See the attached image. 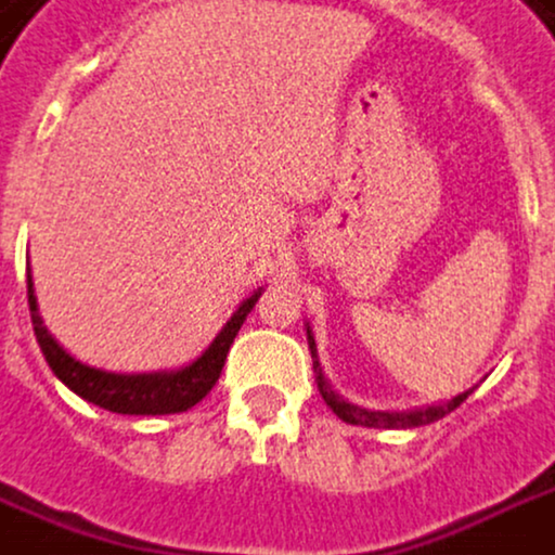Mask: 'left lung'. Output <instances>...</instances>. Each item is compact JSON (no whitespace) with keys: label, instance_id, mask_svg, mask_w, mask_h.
Wrapping results in <instances>:
<instances>
[{"label":"left lung","instance_id":"left-lung-1","mask_svg":"<svg viewBox=\"0 0 555 555\" xmlns=\"http://www.w3.org/2000/svg\"><path fill=\"white\" fill-rule=\"evenodd\" d=\"M308 348H311V357H314V382H318V390H321V397L326 400V406L336 412L341 422H348V425H363V427H422L430 425V422H440L442 415H449L452 409H459L474 388L464 390L459 397H452V400H446L440 406H427V409H412V412H373V409H363L354 406V403H348V400H341L333 385L323 378L321 363H318V345H314V336H311V330H308Z\"/></svg>","mask_w":555,"mask_h":555}]
</instances>
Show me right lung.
I'll return each instance as SVG.
<instances>
[{"label": "right lung", "instance_id": "1", "mask_svg": "<svg viewBox=\"0 0 555 555\" xmlns=\"http://www.w3.org/2000/svg\"><path fill=\"white\" fill-rule=\"evenodd\" d=\"M259 296H262V289H256L250 299L237 305L232 321L219 330V336L210 341V348L198 360H192L189 366L170 370V373L121 375L88 366L69 351H63L57 338L48 333V326L39 318L33 278L26 274V299H29L33 333H36V341L42 348L48 366L54 370V375L61 378L66 388L76 390L81 400H88V403H94L100 409H109V412H118V415H170V412H185V409L201 403L210 393V388L217 385L234 336H237L241 323L247 321L253 305L259 302Z\"/></svg>", "mask_w": 555, "mask_h": 555}]
</instances>
